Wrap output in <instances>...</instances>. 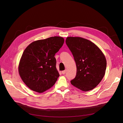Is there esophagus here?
<instances>
[{
    "mask_svg": "<svg viewBox=\"0 0 123 123\" xmlns=\"http://www.w3.org/2000/svg\"><path fill=\"white\" fill-rule=\"evenodd\" d=\"M62 74H65L66 73V70H65L64 71H62Z\"/></svg>",
    "mask_w": 123,
    "mask_h": 123,
    "instance_id": "obj_1",
    "label": "esophagus"
}]
</instances>
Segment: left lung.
Masks as SVG:
<instances>
[{
  "label": "left lung",
  "mask_w": 123,
  "mask_h": 123,
  "mask_svg": "<svg viewBox=\"0 0 123 123\" xmlns=\"http://www.w3.org/2000/svg\"><path fill=\"white\" fill-rule=\"evenodd\" d=\"M66 43L76 66V75L71 84L83 91L92 90L105 75L107 66L105 55L95 44L86 39L68 37Z\"/></svg>",
  "instance_id": "8db88e82"
}]
</instances>
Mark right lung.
Wrapping results in <instances>:
<instances>
[{"instance_id": "obj_1", "label": "right lung", "mask_w": 123, "mask_h": 123, "mask_svg": "<svg viewBox=\"0 0 123 123\" xmlns=\"http://www.w3.org/2000/svg\"><path fill=\"white\" fill-rule=\"evenodd\" d=\"M64 43V38L54 36L35 41L25 48L19 62L18 72L31 90L42 93L55 84L59 74L54 56Z\"/></svg>"}]
</instances>
